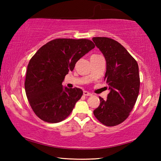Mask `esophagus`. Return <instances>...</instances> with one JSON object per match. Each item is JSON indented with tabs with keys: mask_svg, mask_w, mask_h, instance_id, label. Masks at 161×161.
Masks as SVG:
<instances>
[{
	"mask_svg": "<svg viewBox=\"0 0 161 161\" xmlns=\"http://www.w3.org/2000/svg\"><path fill=\"white\" fill-rule=\"evenodd\" d=\"M83 94H84V96H92V94H91L90 92H89L87 91H84Z\"/></svg>",
	"mask_w": 161,
	"mask_h": 161,
	"instance_id": "obj_1",
	"label": "esophagus"
}]
</instances>
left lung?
<instances>
[{"label":"left lung","instance_id":"obj_1","mask_svg":"<svg viewBox=\"0 0 161 161\" xmlns=\"http://www.w3.org/2000/svg\"><path fill=\"white\" fill-rule=\"evenodd\" d=\"M107 62L104 80L108 85L107 99L99 97L94 115L107 126L120 124L129 116L139 93L138 65L126 49L111 38H92Z\"/></svg>","mask_w":161,"mask_h":161}]
</instances>
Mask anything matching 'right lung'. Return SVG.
<instances>
[{
	"label": "right lung",
	"instance_id": "add662e5",
	"mask_svg": "<svg viewBox=\"0 0 161 161\" xmlns=\"http://www.w3.org/2000/svg\"><path fill=\"white\" fill-rule=\"evenodd\" d=\"M95 47L87 39H55L40 47L29 62L25 81L26 96L42 121L58 123L69 115L83 92L62 86L76 62Z\"/></svg>",
	"mask_w": 161,
	"mask_h": 161
}]
</instances>
